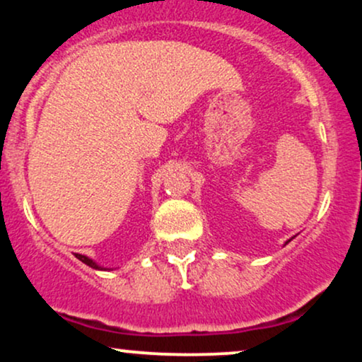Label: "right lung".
<instances>
[{
	"label": "right lung",
	"instance_id": "1",
	"mask_svg": "<svg viewBox=\"0 0 362 362\" xmlns=\"http://www.w3.org/2000/svg\"><path fill=\"white\" fill-rule=\"evenodd\" d=\"M76 257H78L81 262H84V264H86V266H89V267H93V269H103V267H100V266H98V264H96V262H93V261H91V259H89V257H86V256H81V254H76Z\"/></svg>",
	"mask_w": 362,
	"mask_h": 362
}]
</instances>
